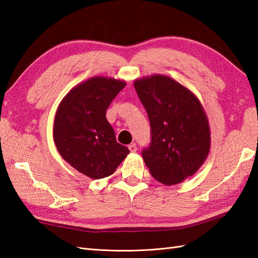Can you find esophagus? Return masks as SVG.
<instances>
[{
    "label": "esophagus",
    "mask_w": 258,
    "mask_h": 258,
    "mask_svg": "<svg viewBox=\"0 0 258 258\" xmlns=\"http://www.w3.org/2000/svg\"><path fill=\"white\" fill-rule=\"evenodd\" d=\"M128 150L132 152V153H134V152H136V150H138V147H136V144H131V145H128Z\"/></svg>",
    "instance_id": "esophagus-1"
}]
</instances>
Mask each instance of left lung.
Returning a JSON list of instances; mask_svg holds the SVG:
<instances>
[{
	"instance_id": "obj_1",
	"label": "left lung",
	"mask_w": 258,
	"mask_h": 258,
	"mask_svg": "<svg viewBox=\"0 0 258 258\" xmlns=\"http://www.w3.org/2000/svg\"><path fill=\"white\" fill-rule=\"evenodd\" d=\"M151 124V143L142 151L150 173L165 185L191 176L208 155L210 126L201 102L176 81L153 75L134 82Z\"/></svg>"
}]
</instances>
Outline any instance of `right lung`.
Returning a JSON list of instances; mask_svg holds the SVG:
<instances>
[{
	"label": "right lung",
	"instance_id": "right-lung-1",
	"mask_svg": "<svg viewBox=\"0 0 258 258\" xmlns=\"http://www.w3.org/2000/svg\"><path fill=\"white\" fill-rule=\"evenodd\" d=\"M125 85L103 76L90 79L71 90L56 111L53 138L58 153L91 178L113 174L130 153L106 119V109Z\"/></svg>",
	"mask_w": 258,
	"mask_h": 258
}]
</instances>
